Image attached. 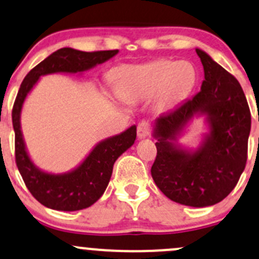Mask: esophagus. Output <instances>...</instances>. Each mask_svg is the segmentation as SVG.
<instances>
[{
	"label": "esophagus",
	"instance_id": "1",
	"mask_svg": "<svg viewBox=\"0 0 259 259\" xmlns=\"http://www.w3.org/2000/svg\"><path fill=\"white\" fill-rule=\"evenodd\" d=\"M149 123L148 122H141V123L138 124L137 127V136L139 139H143L145 137H148L149 136Z\"/></svg>",
	"mask_w": 259,
	"mask_h": 259
}]
</instances>
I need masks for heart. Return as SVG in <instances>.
<instances>
[{
    "mask_svg": "<svg viewBox=\"0 0 259 259\" xmlns=\"http://www.w3.org/2000/svg\"><path fill=\"white\" fill-rule=\"evenodd\" d=\"M196 82V67L186 60H158L115 71L116 93L122 100L136 104L155 97L158 110L175 105L192 91Z\"/></svg>",
    "mask_w": 259,
    "mask_h": 259,
    "instance_id": "obj_1",
    "label": "heart"
}]
</instances>
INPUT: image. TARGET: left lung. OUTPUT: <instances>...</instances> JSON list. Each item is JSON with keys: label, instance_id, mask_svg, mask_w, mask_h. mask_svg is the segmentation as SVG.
<instances>
[{"label": "left lung", "instance_id": "1", "mask_svg": "<svg viewBox=\"0 0 259 259\" xmlns=\"http://www.w3.org/2000/svg\"><path fill=\"white\" fill-rule=\"evenodd\" d=\"M204 69L200 92L155 118L152 176L167 198L188 207L214 205L231 192L243 172L251 112L240 83L200 49ZM204 117L206 132L196 148L178 142L194 118Z\"/></svg>", "mask_w": 259, "mask_h": 259}]
</instances>
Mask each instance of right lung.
Masks as SVG:
<instances>
[{"instance_id":"add662e5","label":"right lung","mask_w":259,"mask_h":259,"mask_svg":"<svg viewBox=\"0 0 259 259\" xmlns=\"http://www.w3.org/2000/svg\"><path fill=\"white\" fill-rule=\"evenodd\" d=\"M117 54L118 50L84 52L72 48H62L34 67L20 84L12 111L16 162L28 190L45 207L55 210L74 211L94 204L105 192L115 161L135 144L137 127L133 124L120 135L100 141L93 147L83 161L72 170L61 174L49 172L34 164L25 145L20 124L25 99L42 75L82 74Z\"/></svg>"}]
</instances>
